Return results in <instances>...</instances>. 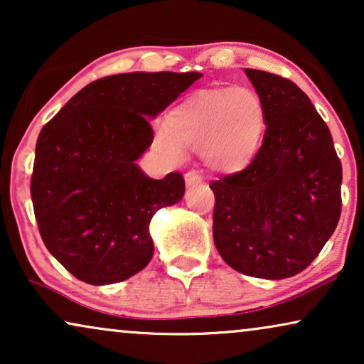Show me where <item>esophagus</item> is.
Masks as SVG:
<instances>
[{
	"instance_id": "obj_1",
	"label": "esophagus",
	"mask_w": 364,
	"mask_h": 364,
	"mask_svg": "<svg viewBox=\"0 0 364 364\" xmlns=\"http://www.w3.org/2000/svg\"><path fill=\"white\" fill-rule=\"evenodd\" d=\"M186 183H187V187L198 186V183H202V176L197 171L187 172L186 173Z\"/></svg>"
}]
</instances>
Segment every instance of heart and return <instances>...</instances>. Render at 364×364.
<instances>
[{
	"label": "heart",
	"instance_id": "1",
	"mask_svg": "<svg viewBox=\"0 0 364 364\" xmlns=\"http://www.w3.org/2000/svg\"><path fill=\"white\" fill-rule=\"evenodd\" d=\"M263 131V104L250 89H202L168 114L154 146L173 161L183 159V151L203 152L213 171L237 173L255 159Z\"/></svg>",
	"mask_w": 364,
	"mask_h": 364
}]
</instances>
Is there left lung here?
Returning <instances> with one entry per match:
<instances>
[{"mask_svg":"<svg viewBox=\"0 0 364 364\" xmlns=\"http://www.w3.org/2000/svg\"><path fill=\"white\" fill-rule=\"evenodd\" d=\"M265 111L263 144L245 171L210 183L213 242L233 270L282 280L305 270L341 213V162L330 129L290 79L245 69Z\"/></svg>","mask_w":364,"mask_h":364,"instance_id":"obj_1","label":"left lung"}]
</instances>
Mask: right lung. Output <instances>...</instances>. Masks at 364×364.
<instances>
[{
	"instance_id": "right-lung-1",
	"label": "right lung",
	"mask_w": 364,
	"mask_h": 364,
	"mask_svg": "<svg viewBox=\"0 0 364 364\" xmlns=\"http://www.w3.org/2000/svg\"><path fill=\"white\" fill-rule=\"evenodd\" d=\"M200 73H127L97 79L39 132L31 176L38 228L49 253L81 282L111 285L154 255L149 223L183 197L182 173L147 177L136 161L154 141L147 117Z\"/></svg>"
}]
</instances>
